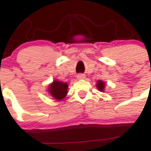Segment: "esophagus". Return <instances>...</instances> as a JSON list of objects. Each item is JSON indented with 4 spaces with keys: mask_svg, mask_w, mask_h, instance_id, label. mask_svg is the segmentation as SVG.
Returning a JSON list of instances; mask_svg holds the SVG:
<instances>
[{
    "mask_svg": "<svg viewBox=\"0 0 151 151\" xmlns=\"http://www.w3.org/2000/svg\"><path fill=\"white\" fill-rule=\"evenodd\" d=\"M85 78V76L84 74L77 75V78H78V79H84Z\"/></svg>",
    "mask_w": 151,
    "mask_h": 151,
    "instance_id": "obj_1",
    "label": "esophagus"
}]
</instances>
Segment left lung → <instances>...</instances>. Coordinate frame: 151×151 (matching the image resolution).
Masks as SVG:
<instances>
[{
    "label": "left lung",
    "mask_w": 151,
    "mask_h": 151,
    "mask_svg": "<svg viewBox=\"0 0 151 151\" xmlns=\"http://www.w3.org/2000/svg\"><path fill=\"white\" fill-rule=\"evenodd\" d=\"M96 87L100 91L104 92L105 90V87H106V83L102 80H98L97 82V84H96Z\"/></svg>",
    "instance_id": "obj_1"
}]
</instances>
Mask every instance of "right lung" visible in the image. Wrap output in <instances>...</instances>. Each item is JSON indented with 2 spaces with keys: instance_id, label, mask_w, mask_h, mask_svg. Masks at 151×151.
<instances>
[{
  "instance_id": "1",
  "label": "right lung",
  "mask_w": 151,
  "mask_h": 151,
  "mask_svg": "<svg viewBox=\"0 0 151 151\" xmlns=\"http://www.w3.org/2000/svg\"><path fill=\"white\" fill-rule=\"evenodd\" d=\"M68 85H69L66 82L54 80V82L48 85L47 91L54 99L62 101L67 95Z\"/></svg>"
}]
</instances>
